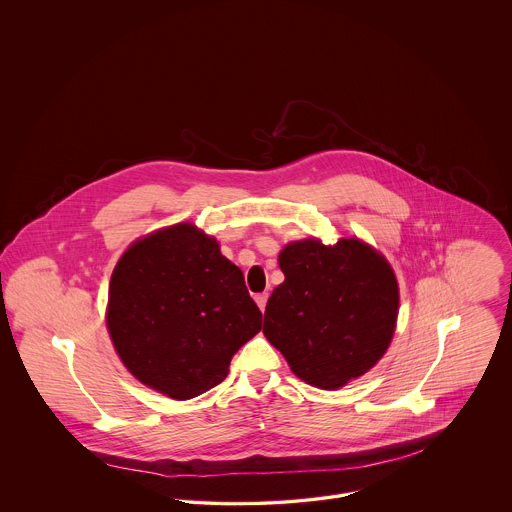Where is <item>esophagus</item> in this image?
I'll list each match as a JSON object with an SVG mask.
<instances>
[{
	"mask_svg": "<svg viewBox=\"0 0 512 512\" xmlns=\"http://www.w3.org/2000/svg\"><path fill=\"white\" fill-rule=\"evenodd\" d=\"M255 301H257V305H259V309H261V311H265V307H267L268 293H257V295H255Z\"/></svg>",
	"mask_w": 512,
	"mask_h": 512,
	"instance_id": "obj_1",
	"label": "esophagus"
}]
</instances>
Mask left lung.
<instances>
[{"label": "left lung", "instance_id": "left-lung-1", "mask_svg": "<svg viewBox=\"0 0 512 512\" xmlns=\"http://www.w3.org/2000/svg\"><path fill=\"white\" fill-rule=\"evenodd\" d=\"M286 280L268 297L263 334L307 384L336 390L390 345L399 290L390 263L361 240H303L280 257Z\"/></svg>", "mask_w": 512, "mask_h": 512}]
</instances>
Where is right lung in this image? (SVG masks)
Instances as JSON below:
<instances>
[{
  "mask_svg": "<svg viewBox=\"0 0 512 512\" xmlns=\"http://www.w3.org/2000/svg\"><path fill=\"white\" fill-rule=\"evenodd\" d=\"M261 322L244 272L186 222L130 245L111 276L113 345L142 384L172 399L219 386Z\"/></svg>",
  "mask_w": 512,
  "mask_h": 512,
  "instance_id": "1",
  "label": "right lung"
}]
</instances>
